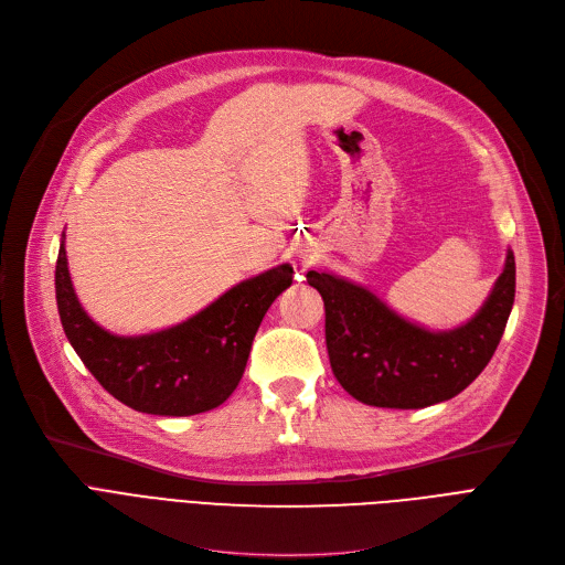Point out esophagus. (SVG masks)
Listing matches in <instances>:
<instances>
[{"mask_svg": "<svg viewBox=\"0 0 565 565\" xmlns=\"http://www.w3.org/2000/svg\"><path fill=\"white\" fill-rule=\"evenodd\" d=\"M302 258H305V256H302Z\"/></svg>", "mask_w": 565, "mask_h": 565, "instance_id": "esophagus-1", "label": "esophagus"}]
</instances>
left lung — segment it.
<instances>
[{
	"label": "left lung",
	"mask_w": 565,
	"mask_h": 565,
	"mask_svg": "<svg viewBox=\"0 0 565 565\" xmlns=\"http://www.w3.org/2000/svg\"><path fill=\"white\" fill-rule=\"evenodd\" d=\"M324 302V341L341 387L364 405L422 409L458 396L492 360L515 300V256L469 320L428 330L371 288L330 270H309Z\"/></svg>",
	"instance_id": "8db88e82"
}]
</instances>
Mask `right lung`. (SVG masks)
Instances as JSON below:
<instances>
[{
  "label": "right lung",
  "mask_w": 565,
  "mask_h": 565,
  "mask_svg": "<svg viewBox=\"0 0 565 565\" xmlns=\"http://www.w3.org/2000/svg\"><path fill=\"white\" fill-rule=\"evenodd\" d=\"M290 284L292 265L281 263L231 286L183 322L121 337L84 311L68 270L66 233L54 273L58 316L84 366L116 401L158 417H192L235 392L265 311Z\"/></svg>",
  "instance_id": "1"
}]
</instances>
